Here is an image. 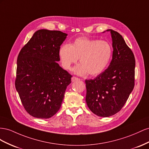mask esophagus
<instances>
[{
    "mask_svg": "<svg viewBox=\"0 0 149 149\" xmlns=\"http://www.w3.org/2000/svg\"><path fill=\"white\" fill-rule=\"evenodd\" d=\"M79 79L76 77H72V82H75V81H77V80H79Z\"/></svg>",
    "mask_w": 149,
    "mask_h": 149,
    "instance_id": "34e87169",
    "label": "esophagus"
}]
</instances>
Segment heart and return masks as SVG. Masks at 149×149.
Listing matches in <instances>:
<instances>
[{
	"mask_svg": "<svg viewBox=\"0 0 149 149\" xmlns=\"http://www.w3.org/2000/svg\"><path fill=\"white\" fill-rule=\"evenodd\" d=\"M112 56V47L108 42L87 37L76 39L72 43L63 44L58 50L62 67L70 70L73 63L81 62L74 69L75 74L84 75L88 73L97 75L107 67Z\"/></svg>",
	"mask_w": 149,
	"mask_h": 149,
	"instance_id": "heart-1",
	"label": "heart"
}]
</instances>
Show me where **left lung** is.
<instances>
[{"label": "left lung", "mask_w": 149, "mask_h": 149, "mask_svg": "<svg viewBox=\"0 0 149 149\" xmlns=\"http://www.w3.org/2000/svg\"><path fill=\"white\" fill-rule=\"evenodd\" d=\"M106 31L112 37V61L97 77L86 80L88 107L103 117L116 114L125 104L134 87L135 66L134 55L122 36L112 29Z\"/></svg>", "instance_id": "8db88e82"}]
</instances>
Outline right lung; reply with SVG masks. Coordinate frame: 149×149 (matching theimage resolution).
I'll return each mask as SVG.
<instances>
[{"label": "right lung", "mask_w": 149, "mask_h": 149, "mask_svg": "<svg viewBox=\"0 0 149 149\" xmlns=\"http://www.w3.org/2000/svg\"><path fill=\"white\" fill-rule=\"evenodd\" d=\"M67 36L58 31L40 29L20 51L15 88L25 110L39 118H49L60 109L72 75L63 69L58 50Z\"/></svg>", "instance_id": "obj_1"}]
</instances>
